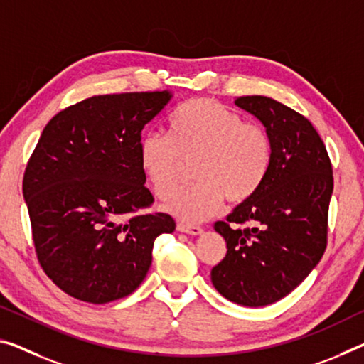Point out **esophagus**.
<instances>
[{
  "label": "esophagus",
  "instance_id": "obj_1",
  "mask_svg": "<svg viewBox=\"0 0 364 364\" xmlns=\"http://www.w3.org/2000/svg\"><path fill=\"white\" fill-rule=\"evenodd\" d=\"M177 231L190 234V236H200L203 232V228L195 226V225H187V223H177Z\"/></svg>",
  "mask_w": 364,
  "mask_h": 364
}]
</instances>
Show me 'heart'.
Here are the masks:
<instances>
[{"instance_id": "heart-1", "label": "heart", "mask_w": 364, "mask_h": 364, "mask_svg": "<svg viewBox=\"0 0 364 364\" xmlns=\"http://www.w3.org/2000/svg\"><path fill=\"white\" fill-rule=\"evenodd\" d=\"M272 139L259 124L213 99H190L178 105L167 135L143 136L139 164L156 197L171 200L182 187L187 164L197 178L167 210L186 223L210 218L225 198L244 203L264 186L272 166Z\"/></svg>"}]
</instances>
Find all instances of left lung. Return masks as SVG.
Returning a JSON list of instances; mask_svg holds the SVG:
<instances>
[{"instance_id":"obj_1","label":"left lung","mask_w":364,"mask_h":364,"mask_svg":"<svg viewBox=\"0 0 364 364\" xmlns=\"http://www.w3.org/2000/svg\"><path fill=\"white\" fill-rule=\"evenodd\" d=\"M234 102L264 124L273 156L259 192L215 223L228 252L211 283L232 303L260 307L291 293L326 252L332 163L316 128L296 110L265 96Z\"/></svg>"}]
</instances>
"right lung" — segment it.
<instances>
[{"label": "right lung", "instance_id": "obj_1", "mask_svg": "<svg viewBox=\"0 0 364 364\" xmlns=\"http://www.w3.org/2000/svg\"><path fill=\"white\" fill-rule=\"evenodd\" d=\"M171 97L92 96L43 128L22 193L38 264L73 298L105 304L132 294L149 270L154 239L176 229L171 215L141 213L154 198L139 164L143 128Z\"/></svg>", "mask_w": 364, "mask_h": 364}]
</instances>
